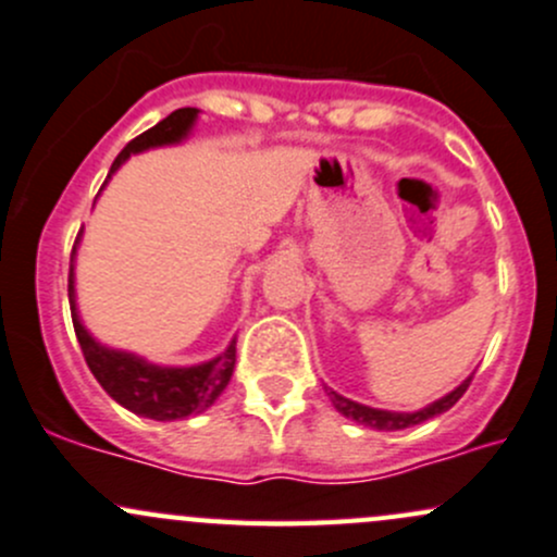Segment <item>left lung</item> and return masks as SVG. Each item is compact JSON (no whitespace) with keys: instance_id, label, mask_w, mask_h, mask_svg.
I'll return each instance as SVG.
<instances>
[{"instance_id":"obj_1","label":"left lung","mask_w":557,"mask_h":557,"mask_svg":"<svg viewBox=\"0 0 557 557\" xmlns=\"http://www.w3.org/2000/svg\"><path fill=\"white\" fill-rule=\"evenodd\" d=\"M468 384H471V376H468L466 381H460V384L455 386L449 395L434 399V403H429L426 408L413 410V413H395V410L371 408V405H362V403H355V399H349V397H342L339 392H334V389H329V399L342 416L349 418V421H358L360 426L376 429V431H399V429L418 426V423L429 421V418L445 413V410L453 408V405L466 395Z\"/></svg>"}]
</instances>
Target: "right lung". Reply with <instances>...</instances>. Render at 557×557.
I'll use <instances>...</instances> for the list:
<instances>
[{
	"label": "right lung",
	"mask_w": 557,
	"mask_h": 557,
	"mask_svg": "<svg viewBox=\"0 0 557 557\" xmlns=\"http://www.w3.org/2000/svg\"><path fill=\"white\" fill-rule=\"evenodd\" d=\"M199 110L197 108H181L160 121L158 126L144 131L134 141L126 144L115 162H112L108 178H104L102 189L115 176L117 168L126 162L131 154L147 152L154 147H171L181 144L195 128ZM99 189V191H102ZM84 231H78L76 245L71 255V276H67V299H71V315L73 329H76L78 345L84 349V358L94 379L102 384V389L115 399L117 405L131 410V413L141 418H152V421H178V418H189L205 413L223 389L228 386L234 376L236 366V339L228 342L218 358L197 362V366H158L149 362L141 355L126 352V349H115L94 339L91 331L84 326L78 315L76 302V252L81 245Z\"/></svg>",
	"instance_id": "right-lung-1"
}]
</instances>
